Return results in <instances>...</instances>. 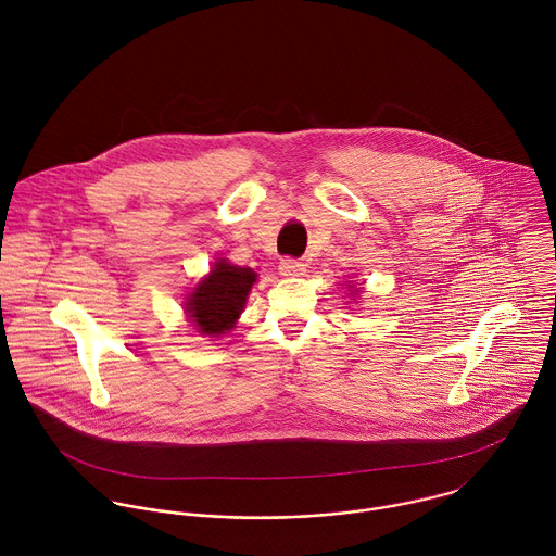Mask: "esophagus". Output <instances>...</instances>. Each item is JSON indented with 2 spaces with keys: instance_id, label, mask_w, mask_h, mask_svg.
I'll list each match as a JSON object with an SVG mask.
<instances>
[{
  "instance_id": "obj_1",
  "label": "esophagus",
  "mask_w": 556,
  "mask_h": 556,
  "mask_svg": "<svg viewBox=\"0 0 556 556\" xmlns=\"http://www.w3.org/2000/svg\"><path fill=\"white\" fill-rule=\"evenodd\" d=\"M278 269H280V274H282V276H289V278H298V276H304V271H306V265H304L302 261H298V258L285 256V258L280 261Z\"/></svg>"
}]
</instances>
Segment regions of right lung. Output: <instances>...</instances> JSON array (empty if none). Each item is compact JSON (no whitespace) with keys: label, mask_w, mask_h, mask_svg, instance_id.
I'll list each match as a JSON object with an SVG mask.
<instances>
[{"label":"right lung","mask_w":556,"mask_h":556,"mask_svg":"<svg viewBox=\"0 0 556 556\" xmlns=\"http://www.w3.org/2000/svg\"><path fill=\"white\" fill-rule=\"evenodd\" d=\"M254 280L256 274L250 267H238L225 261L216 263L188 302V313L197 329L207 336H220L231 329L243 311Z\"/></svg>","instance_id":"obj_1"}]
</instances>
